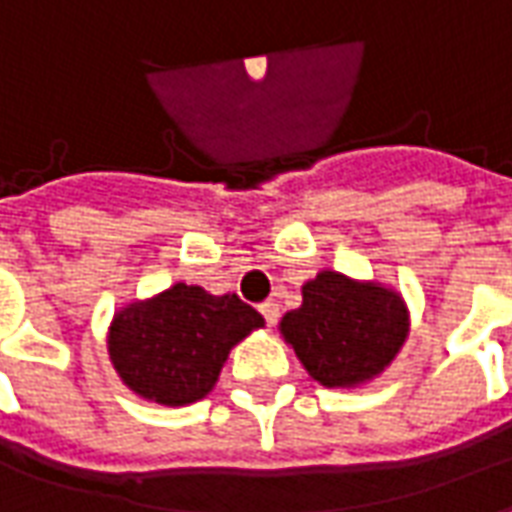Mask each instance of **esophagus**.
Wrapping results in <instances>:
<instances>
[{"label": "esophagus", "instance_id": "esophagus-1", "mask_svg": "<svg viewBox=\"0 0 512 512\" xmlns=\"http://www.w3.org/2000/svg\"><path fill=\"white\" fill-rule=\"evenodd\" d=\"M260 315L266 318L268 326H274V323L279 321V304H277V301H263V304H260Z\"/></svg>", "mask_w": 512, "mask_h": 512}]
</instances>
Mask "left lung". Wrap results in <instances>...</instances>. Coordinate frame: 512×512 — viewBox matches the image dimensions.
Returning <instances> with one entry per match:
<instances>
[{
    "mask_svg": "<svg viewBox=\"0 0 512 512\" xmlns=\"http://www.w3.org/2000/svg\"><path fill=\"white\" fill-rule=\"evenodd\" d=\"M279 332L304 370L329 389H351L384 373L408 337L403 296L378 282L321 271L301 288Z\"/></svg>",
    "mask_w": 512,
    "mask_h": 512,
    "instance_id": "obj_1",
    "label": "left lung"
}]
</instances>
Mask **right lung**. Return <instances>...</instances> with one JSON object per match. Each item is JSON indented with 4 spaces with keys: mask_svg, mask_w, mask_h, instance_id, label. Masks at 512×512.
<instances>
[{
    "mask_svg": "<svg viewBox=\"0 0 512 512\" xmlns=\"http://www.w3.org/2000/svg\"><path fill=\"white\" fill-rule=\"evenodd\" d=\"M263 323L235 293L211 296L178 282L115 312L106 343L131 392L161 406H189L219 381L230 348Z\"/></svg>",
    "mask_w": 512,
    "mask_h": 512,
    "instance_id": "obj_1",
    "label": "right lung"
}]
</instances>
